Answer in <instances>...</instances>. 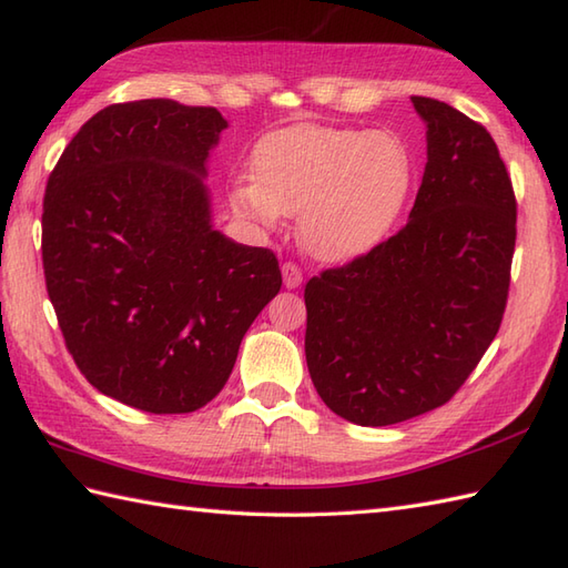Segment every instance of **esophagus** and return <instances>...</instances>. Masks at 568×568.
I'll return each mask as SVG.
<instances>
[{
	"mask_svg": "<svg viewBox=\"0 0 568 568\" xmlns=\"http://www.w3.org/2000/svg\"><path fill=\"white\" fill-rule=\"evenodd\" d=\"M281 271H283V285L287 290H295L302 285V271L295 266V263H283Z\"/></svg>",
	"mask_w": 568,
	"mask_h": 568,
	"instance_id": "34e87169",
	"label": "esophagus"
}]
</instances>
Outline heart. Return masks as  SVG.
I'll list each match as a JSON object with an SVG mask.
<instances>
[{"mask_svg": "<svg viewBox=\"0 0 568 568\" xmlns=\"http://www.w3.org/2000/svg\"><path fill=\"white\" fill-rule=\"evenodd\" d=\"M252 179L232 183V213L261 230L297 217V240L316 261L344 263L375 248L399 220L414 160L392 133L290 125L263 138Z\"/></svg>", "mask_w": 568, "mask_h": 568, "instance_id": "heart-1", "label": "heart"}]
</instances>
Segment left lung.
<instances>
[{
	"instance_id": "obj_1",
	"label": "left lung",
	"mask_w": 568,
	"mask_h": 568,
	"mask_svg": "<svg viewBox=\"0 0 568 568\" xmlns=\"http://www.w3.org/2000/svg\"><path fill=\"white\" fill-rule=\"evenodd\" d=\"M428 162L404 227L305 287L307 367L322 402L392 426L450 402L504 320L516 195L486 128L412 97Z\"/></svg>"
}]
</instances>
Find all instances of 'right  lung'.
<instances>
[{
    "instance_id": "1",
    "label": "right lung",
    "mask_w": 568,
    "mask_h": 568,
    "mask_svg": "<svg viewBox=\"0 0 568 568\" xmlns=\"http://www.w3.org/2000/svg\"><path fill=\"white\" fill-rule=\"evenodd\" d=\"M217 109L113 103L79 128L43 201L45 285L64 344L101 394L150 414L215 399L278 258L213 227Z\"/></svg>"
}]
</instances>
